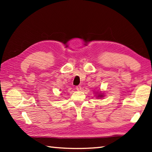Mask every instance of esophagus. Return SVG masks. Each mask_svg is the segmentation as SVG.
<instances>
[{
	"label": "esophagus",
	"instance_id": "1",
	"mask_svg": "<svg viewBox=\"0 0 152 152\" xmlns=\"http://www.w3.org/2000/svg\"><path fill=\"white\" fill-rule=\"evenodd\" d=\"M76 89L77 91H80V90H81V87H80V86H77V87H76Z\"/></svg>",
	"mask_w": 152,
	"mask_h": 152
}]
</instances>
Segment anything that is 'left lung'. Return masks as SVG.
<instances>
[{
    "instance_id": "8db88e82",
    "label": "left lung",
    "mask_w": 152,
    "mask_h": 152,
    "mask_svg": "<svg viewBox=\"0 0 152 152\" xmlns=\"http://www.w3.org/2000/svg\"><path fill=\"white\" fill-rule=\"evenodd\" d=\"M94 92V96H96V98H100V99H102L104 97V93L102 91H97Z\"/></svg>"
}]
</instances>
